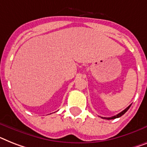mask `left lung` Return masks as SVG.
<instances>
[{
	"label": "left lung",
	"instance_id": "left-lung-1",
	"mask_svg": "<svg viewBox=\"0 0 147 147\" xmlns=\"http://www.w3.org/2000/svg\"><path fill=\"white\" fill-rule=\"evenodd\" d=\"M131 107V105H129V106L127 107L126 109H125L123 111H122L121 113H119V114H117L116 116H112V117H101L102 119H116V118H119V117H120V116H122V115H124L125 113L127 111H128V110L129 109V107Z\"/></svg>",
	"mask_w": 147,
	"mask_h": 147
}]
</instances>
